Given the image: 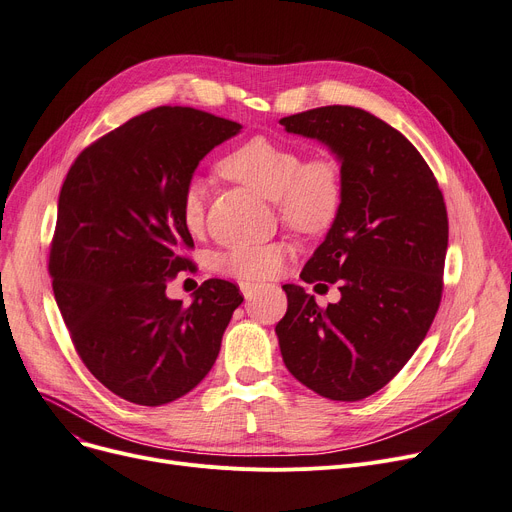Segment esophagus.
<instances>
[{
    "label": "esophagus",
    "instance_id": "1",
    "mask_svg": "<svg viewBox=\"0 0 512 512\" xmlns=\"http://www.w3.org/2000/svg\"><path fill=\"white\" fill-rule=\"evenodd\" d=\"M259 284H251V282H245V284H240V290H242V294H245V299H253L255 294L259 292Z\"/></svg>",
    "mask_w": 512,
    "mask_h": 512
}]
</instances>
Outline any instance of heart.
I'll return each mask as SVG.
<instances>
[{"label": "heart", "mask_w": 512, "mask_h": 512, "mask_svg": "<svg viewBox=\"0 0 512 512\" xmlns=\"http://www.w3.org/2000/svg\"><path fill=\"white\" fill-rule=\"evenodd\" d=\"M220 176L247 186L249 191L272 199L280 220L301 234L328 232L344 205V174L330 155H303L280 141L251 137L230 149L215 166ZM182 226L199 234L205 222V186L188 182L180 199ZM286 242L236 245L218 257V270L240 280L274 278L288 257Z\"/></svg>", "instance_id": "1"}]
</instances>
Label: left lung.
Instances as JSON below:
<instances>
[{
    "label": "left lung",
    "mask_w": 512,
    "mask_h": 512,
    "mask_svg": "<svg viewBox=\"0 0 512 512\" xmlns=\"http://www.w3.org/2000/svg\"><path fill=\"white\" fill-rule=\"evenodd\" d=\"M280 124L326 143L344 174L342 211L301 272L307 284H338L342 299L324 309L284 284L282 359L319 396L363 400L407 365L438 313L446 203L411 141L359 107H315Z\"/></svg>",
    "instance_id": "1"
}]
</instances>
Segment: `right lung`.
Listing matches in <instances>:
<instances>
[{
	"mask_svg": "<svg viewBox=\"0 0 512 512\" xmlns=\"http://www.w3.org/2000/svg\"><path fill=\"white\" fill-rule=\"evenodd\" d=\"M242 126L161 105L78 153L49 249L56 303L76 353L120 398L159 407L191 392L218 359L240 288L211 278L191 305L168 299L191 270L180 199L199 161Z\"/></svg>",
	"mask_w": 512,
	"mask_h": 512,
	"instance_id": "obj_1",
	"label": "right lung"
}]
</instances>
